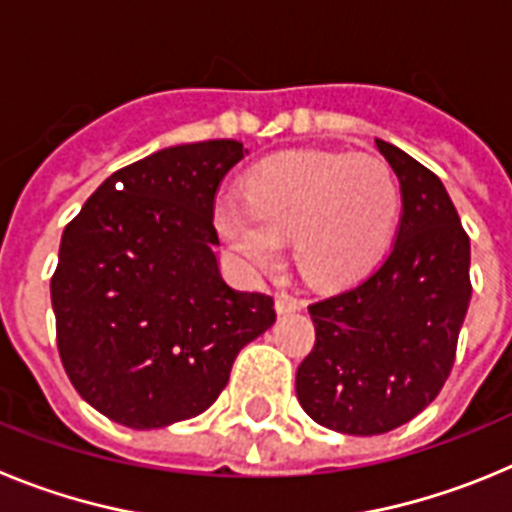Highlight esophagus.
<instances>
[{"instance_id":"1","label":"esophagus","mask_w":512,"mask_h":512,"mask_svg":"<svg viewBox=\"0 0 512 512\" xmlns=\"http://www.w3.org/2000/svg\"><path fill=\"white\" fill-rule=\"evenodd\" d=\"M274 305H277V312H295L302 307V300L287 295V292H277V300H274Z\"/></svg>"}]
</instances>
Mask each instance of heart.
I'll return each instance as SVG.
<instances>
[{"instance_id": "heart-1", "label": "heart", "mask_w": 512, "mask_h": 512, "mask_svg": "<svg viewBox=\"0 0 512 512\" xmlns=\"http://www.w3.org/2000/svg\"><path fill=\"white\" fill-rule=\"evenodd\" d=\"M400 215V184L384 161L343 151L284 153L253 169L243 202L217 207V230L251 269L279 261L282 241L307 279L343 284L387 251Z\"/></svg>"}]
</instances>
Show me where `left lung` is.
Masks as SVG:
<instances>
[{
	"label": "left lung",
	"mask_w": 512,
	"mask_h": 512,
	"mask_svg": "<svg viewBox=\"0 0 512 512\" xmlns=\"http://www.w3.org/2000/svg\"><path fill=\"white\" fill-rule=\"evenodd\" d=\"M377 148L400 179L395 243L369 277L307 307L315 346L297 369L302 410L348 436L392 431L436 400L472 297L469 235L441 179Z\"/></svg>",
	"instance_id": "obj_1"
}]
</instances>
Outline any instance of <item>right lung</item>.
Listing matches in <instances>:
<instances>
[{
	"label": "right lung",
	"mask_w": 512,
	"mask_h": 512,
	"mask_svg": "<svg viewBox=\"0 0 512 512\" xmlns=\"http://www.w3.org/2000/svg\"><path fill=\"white\" fill-rule=\"evenodd\" d=\"M238 140L156 151L115 171L66 225L51 277L63 369L84 400L128 428L207 410L274 300L220 277L215 194ZM123 184L116 189V182Z\"/></svg>",
	"instance_id": "1"
}]
</instances>
